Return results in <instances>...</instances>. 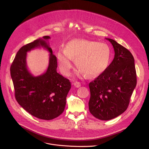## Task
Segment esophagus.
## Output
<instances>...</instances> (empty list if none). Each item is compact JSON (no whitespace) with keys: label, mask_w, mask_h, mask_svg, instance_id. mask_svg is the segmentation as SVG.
Here are the masks:
<instances>
[{"label":"esophagus","mask_w":149,"mask_h":149,"mask_svg":"<svg viewBox=\"0 0 149 149\" xmlns=\"http://www.w3.org/2000/svg\"><path fill=\"white\" fill-rule=\"evenodd\" d=\"M73 85H74V86L75 87H76V88H79V87H81V84L79 82H75L74 84H73Z\"/></svg>","instance_id":"esophagus-1"}]
</instances>
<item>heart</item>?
<instances>
[{
  "label": "heart",
  "mask_w": 149,
  "mask_h": 149,
  "mask_svg": "<svg viewBox=\"0 0 149 149\" xmlns=\"http://www.w3.org/2000/svg\"><path fill=\"white\" fill-rule=\"evenodd\" d=\"M110 58V49L107 44L79 39L70 41L65 51L60 49L57 54L59 70L66 76L72 68V59H75L78 70L90 77H95L107 68Z\"/></svg>",
  "instance_id": "b5f03b06"
}]
</instances>
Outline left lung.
Wrapping results in <instances>:
<instances>
[{
	"mask_svg": "<svg viewBox=\"0 0 149 149\" xmlns=\"http://www.w3.org/2000/svg\"><path fill=\"white\" fill-rule=\"evenodd\" d=\"M112 44L114 58L111 63L89 84V110L95 118L110 120L127 109L137 84L134 59L132 53L117 42L106 38Z\"/></svg>",
	"mask_w": 149,
	"mask_h": 149,
	"instance_id": "1",
	"label": "left lung"
}]
</instances>
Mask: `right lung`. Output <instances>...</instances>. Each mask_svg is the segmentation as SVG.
<instances>
[{"instance_id": "1", "label": "right lung", "mask_w": 149, "mask_h": 149, "mask_svg": "<svg viewBox=\"0 0 149 149\" xmlns=\"http://www.w3.org/2000/svg\"><path fill=\"white\" fill-rule=\"evenodd\" d=\"M45 36L21 48L10 67V75L17 102L33 116L42 120H52L64 111L66 98L71 89L69 79L56 71L57 60L52 54L48 39ZM42 47L50 53L47 71L38 76L28 70L27 52Z\"/></svg>"}]
</instances>
